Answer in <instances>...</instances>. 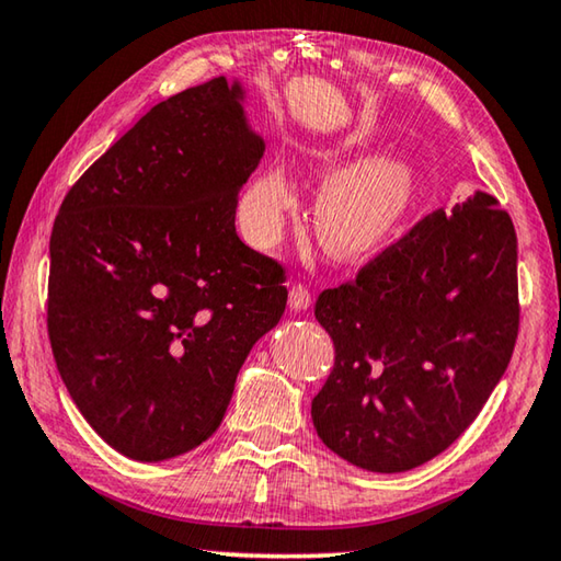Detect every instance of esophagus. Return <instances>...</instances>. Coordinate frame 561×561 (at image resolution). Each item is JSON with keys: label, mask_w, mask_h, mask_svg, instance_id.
<instances>
[{"label": "esophagus", "mask_w": 561, "mask_h": 561, "mask_svg": "<svg viewBox=\"0 0 561 561\" xmlns=\"http://www.w3.org/2000/svg\"><path fill=\"white\" fill-rule=\"evenodd\" d=\"M311 307V291L304 284H294L289 289V309L291 311H307Z\"/></svg>", "instance_id": "34e87169"}]
</instances>
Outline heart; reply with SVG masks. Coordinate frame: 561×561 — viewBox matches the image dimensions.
Masks as SVG:
<instances>
[{"label": "heart", "mask_w": 561, "mask_h": 561, "mask_svg": "<svg viewBox=\"0 0 561 561\" xmlns=\"http://www.w3.org/2000/svg\"><path fill=\"white\" fill-rule=\"evenodd\" d=\"M360 150H317L311 156L317 175L327 178L321 187L314 222L319 242L331 257L356 262L388 242L396 227L411 210L415 173L396 156H368L354 160ZM294 187L282 168H270L247 187L240 217L247 237L267 247L282 234L284 217L294 207Z\"/></svg>", "instance_id": "b5f03b06"}]
</instances>
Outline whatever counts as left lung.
I'll list each match as a JSON object with an SVG mask.
<instances>
[{
	"mask_svg": "<svg viewBox=\"0 0 561 561\" xmlns=\"http://www.w3.org/2000/svg\"><path fill=\"white\" fill-rule=\"evenodd\" d=\"M314 314L336 348L311 401L319 438L356 468L413 470L460 438L515 351V225L478 190L321 291Z\"/></svg>",
	"mask_w": 561,
	"mask_h": 561,
	"instance_id": "left-lung-1",
	"label": "left lung"
}]
</instances>
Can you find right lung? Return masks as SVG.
<instances>
[{
    "instance_id": "1",
    "label": "right lung",
    "mask_w": 561,
    "mask_h": 561,
    "mask_svg": "<svg viewBox=\"0 0 561 561\" xmlns=\"http://www.w3.org/2000/svg\"><path fill=\"white\" fill-rule=\"evenodd\" d=\"M264 153L240 81L150 108L64 197L49 339L66 391L113 450L178 458L220 428L237 374L287 307L284 270L234 207Z\"/></svg>"
}]
</instances>
